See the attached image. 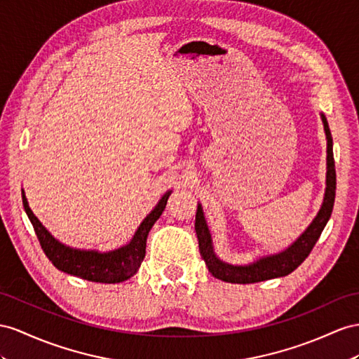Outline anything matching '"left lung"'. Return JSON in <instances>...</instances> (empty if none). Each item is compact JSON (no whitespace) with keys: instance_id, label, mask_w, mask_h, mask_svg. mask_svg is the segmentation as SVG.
Listing matches in <instances>:
<instances>
[{"instance_id":"1","label":"left lung","mask_w":359,"mask_h":359,"mask_svg":"<svg viewBox=\"0 0 359 359\" xmlns=\"http://www.w3.org/2000/svg\"><path fill=\"white\" fill-rule=\"evenodd\" d=\"M320 118L321 123H323L326 135V189L323 203H321L317 215L309 223V226L303 231V233L296 241L287 247V249H283L278 253L259 256L256 261L243 265L231 264L219 259L214 250L212 236H210V231L203 214V208L198 203L196 214V233L198 238V249L201 258L206 262L208 270L212 273L214 278L231 283H255L276 278H283V276H288L290 273L296 270L299 265L308 258L311 250L314 249L321 232H323L326 223L329 222L330 214H332L337 188L332 135H330L325 114H320Z\"/></svg>"}]
</instances>
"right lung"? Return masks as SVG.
<instances>
[{
    "instance_id": "1",
    "label": "right lung",
    "mask_w": 359,
    "mask_h": 359,
    "mask_svg": "<svg viewBox=\"0 0 359 359\" xmlns=\"http://www.w3.org/2000/svg\"><path fill=\"white\" fill-rule=\"evenodd\" d=\"M171 192L172 191H167L161 197L158 205L142 219V223L137 227V231L135 232L130 241L118 247V249L107 252H100L94 249H77V247H71L60 243L57 238H54L47 231V227L39 222L38 217L33 214V210L29 206V201H27L24 189L22 205L34 227L36 235H38L42 250L53 262L54 267L63 273H68L71 276H76V278L86 279L90 282L119 283L130 279L140 270L141 262L144 261L145 256L147 236H149L153 224L162 215Z\"/></svg>"
}]
</instances>
